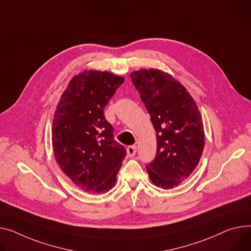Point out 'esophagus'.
I'll use <instances>...</instances> for the list:
<instances>
[{
    "label": "esophagus",
    "instance_id": "obj_1",
    "mask_svg": "<svg viewBox=\"0 0 251 251\" xmlns=\"http://www.w3.org/2000/svg\"><path fill=\"white\" fill-rule=\"evenodd\" d=\"M136 151H137V146H136V145H130V146L127 147V154H128V156H130V157L134 156L135 153H136Z\"/></svg>",
    "mask_w": 251,
    "mask_h": 251
}]
</instances>
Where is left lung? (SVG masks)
Listing matches in <instances>:
<instances>
[{
  "label": "left lung",
  "mask_w": 251,
  "mask_h": 251,
  "mask_svg": "<svg viewBox=\"0 0 251 251\" xmlns=\"http://www.w3.org/2000/svg\"><path fill=\"white\" fill-rule=\"evenodd\" d=\"M131 79L156 131L155 158L146 165L155 186L169 190L188 178L205 146L202 116L180 82L159 70L133 72Z\"/></svg>",
  "instance_id": "left-lung-1"
}]
</instances>
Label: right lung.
<instances>
[{
    "mask_svg": "<svg viewBox=\"0 0 251 251\" xmlns=\"http://www.w3.org/2000/svg\"><path fill=\"white\" fill-rule=\"evenodd\" d=\"M124 81L108 72L85 71L75 75L57 104L52 148L62 172L83 192L107 193L116 183L126 156L114 140L104 109Z\"/></svg>",
    "mask_w": 251,
    "mask_h": 251,
    "instance_id": "obj_1",
    "label": "right lung"
}]
</instances>
